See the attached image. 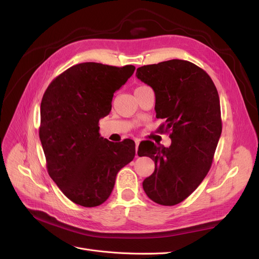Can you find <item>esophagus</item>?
<instances>
[{
  "instance_id": "obj_1",
  "label": "esophagus",
  "mask_w": 259,
  "mask_h": 259,
  "mask_svg": "<svg viewBox=\"0 0 259 259\" xmlns=\"http://www.w3.org/2000/svg\"><path fill=\"white\" fill-rule=\"evenodd\" d=\"M135 144H136V156H138V146H139V140H135Z\"/></svg>"
}]
</instances>
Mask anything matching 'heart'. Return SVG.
<instances>
[{
    "mask_svg": "<svg viewBox=\"0 0 259 259\" xmlns=\"http://www.w3.org/2000/svg\"><path fill=\"white\" fill-rule=\"evenodd\" d=\"M142 88H144V85H142V86H139V88H137V89H142ZM137 89H136V90H137Z\"/></svg>",
    "mask_w": 259,
    "mask_h": 259,
    "instance_id": "heart-1",
    "label": "heart"
}]
</instances>
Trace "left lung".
I'll return each mask as SVG.
<instances>
[{
	"label": "left lung",
	"mask_w": 259,
	"mask_h": 259,
	"mask_svg": "<svg viewBox=\"0 0 259 259\" xmlns=\"http://www.w3.org/2000/svg\"><path fill=\"white\" fill-rule=\"evenodd\" d=\"M136 76L151 86L161 133H169L168 148L139 145L138 155L154 161L143 187L153 202L171 206L197 189L213 163L222 134L219 96L204 70L190 61L171 59L137 69Z\"/></svg>",
	"instance_id": "1"
}]
</instances>
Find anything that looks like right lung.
Wrapping results in <instances>:
<instances>
[{"label": "right lung", "instance_id": "obj_1", "mask_svg": "<svg viewBox=\"0 0 259 259\" xmlns=\"http://www.w3.org/2000/svg\"><path fill=\"white\" fill-rule=\"evenodd\" d=\"M135 67L83 62L51 82L41 103L38 130L46 167L66 197L85 207L110 197L117 171L133 161L135 143L100 137L98 122L111 111L113 94Z\"/></svg>", "mask_w": 259, "mask_h": 259}]
</instances>
